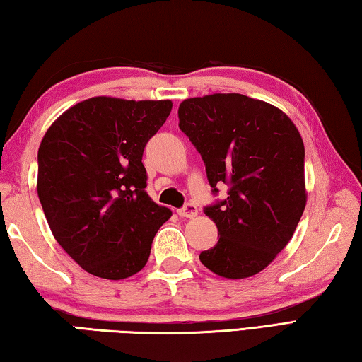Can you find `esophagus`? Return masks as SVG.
I'll list each match as a JSON object with an SVG mask.
<instances>
[{"instance_id": "esophagus-1", "label": "esophagus", "mask_w": 362, "mask_h": 362, "mask_svg": "<svg viewBox=\"0 0 362 362\" xmlns=\"http://www.w3.org/2000/svg\"><path fill=\"white\" fill-rule=\"evenodd\" d=\"M180 217H185V218H193L198 216V207H196L193 203H187L185 206L182 207V209L177 211Z\"/></svg>"}]
</instances>
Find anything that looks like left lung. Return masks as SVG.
I'll return each mask as SVG.
<instances>
[{"instance_id": "1", "label": "left lung", "mask_w": 362, "mask_h": 362, "mask_svg": "<svg viewBox=\"0 0 362 362\" xmlns=\"http://www.w3.org/2000/svg\"><path fill=\"white\" fill-rule=\"evenodd\" d=\"M179 119L214 193L230 185L206 207L220 238L199 260L222 278L254 276L287 246L306 206L302 136L283 110L235 93L185 99Z\"/></svg>"}]
</instances>
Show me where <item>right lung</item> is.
Instances as JSON below:
<instances>
[{"instance_id":"right-lung-1","label":"right lung","mask_w":362,"mask_h":362,"mask_svg":"<svg viewBox=\"0 0 362 362\" xmlns=\"http://www.w3.org/2000/svg\"><path fill=\"white\" fill-rule=\"evenodd\" d=\"M170 100L93 97L52 122L38 150L36 189L56 241L86 272L124 279L148 262L173 212L146 188L144 148Z\"/></svg>"}]
</instances>
